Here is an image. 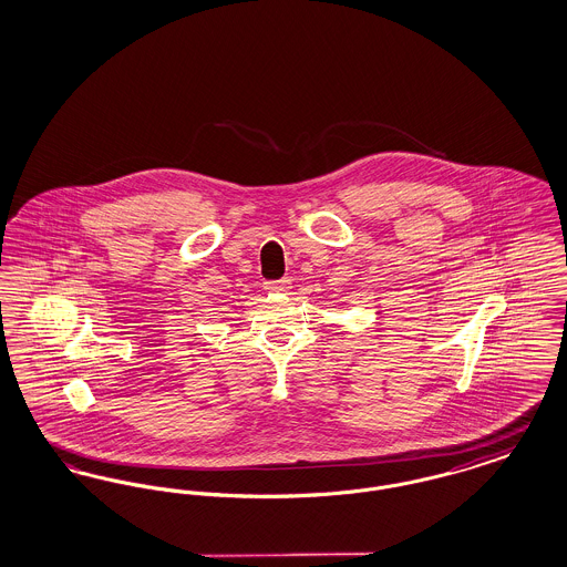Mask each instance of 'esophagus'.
Returning a JSON list of instances; mask_svg holds the SVG:
<instances>
[{"mask_svg":"<svg viewBox=\"0 0 567 567\" xmlns=\"http://www.w3.org/2000/svg\"><path fill=\"white\" fill-rule=\"evenodd\" d=\"M270 293H287L291 289V280L289 278H280V280H268L264 285Z\"/></svg>","mask_w":567,"mask_h":567,"instance_id":"1","label":"esophagus"}]
</instances>
